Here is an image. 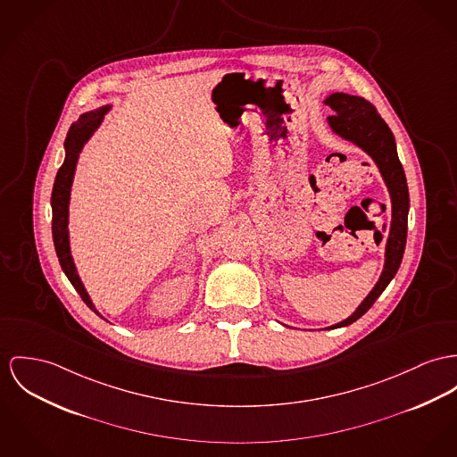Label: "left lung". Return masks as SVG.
Returning a JSON list of instances; mask_svg holds the SVG:
<instances>
[{
  "label": "left lung",
  "mask_w": 457,
  "mask_h": 457,
  "mask_svg": "<svg viewBox=\"0 0 457 457\" xmlns=\"http://www.w3.org/2000/svg\"><path fill=\"white\" fill-rule=\"evenodd\" d=\"M325 104L330 105L336 114L328 116L330 129L346 141H352L367 151L372 160L378 163L381 176L385 177L389 196H391V229L386 244V261L381 278L363 303L356 308L350 318L336 323L328 328H339L352 325L361 315H365L376 299L383 294L387 283L396 275L403 250L407 244V215H409V187L403 167L396 154L395 137L379 116L378 109L365 101L363 97L348 96V94H332L327 97Z\"/></svg>",
  "instance_id": "8db88e82"
}]
</instances>
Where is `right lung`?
<instances>
[{"label":"right lung","instance_id":"add662e5","mask_svg":"<svg viewBox=\"0 0 457 457\" xmlns=\"http://www.w3.org/2000/svg\"><path fill=\"white\" fill-rule=\"evenodd\" d=\"M107 109L109 107L105 105V107H99L96 111L85 112V114L79 116V120L76 123L71 125L68 137L64 142L66 160H64L62 167L57 172L55 182H54V189H52V235H54V245H55V252H57L61 268L66 273V277L70 278L72 287L76 288V292L79 294V297L83 299V303L96 313H97V310L94 308L83 283L79 280V277L76 273V268H74V262H72V257H71L68 215H70L71 184H72V176H74V169H76L79 151H81L83 144L90 139V136L101 125Z\"/></svg>","mask_w":457,"mask_h":457}]
</instances>
